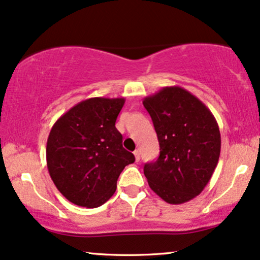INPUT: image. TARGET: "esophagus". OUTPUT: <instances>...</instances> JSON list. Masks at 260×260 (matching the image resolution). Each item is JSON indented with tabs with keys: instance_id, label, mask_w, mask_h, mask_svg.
Listing matches in <instances>:
<instances>
[{
	"instance_id": "esophagus-1",
	"label": "esophagus",
	"mask_w": 260,
	"mask_h": 260,
	"mask_svg": "<svg viewBox=\"0 0 260 260\" xmlns=\"http://www.w3.org/2000/svg\"><path fill=\"white\" fill-rule=\"evenodd\" d=\"M134 157H136V161H139L140 160V152L136 150L134 151Z\"/></svg>"
}]
</instances>
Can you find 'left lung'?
<instances>
[{"instance_id": "8db88e82", "label": "left lung", "mask_w": 260, "mask_h": 260, "mask_svg": "<svg viewBox=\"0 0 260 260\" xmlns=\"http://www.w3.org/2000/svg\"><path fill=\"white\" fill-rule=\"evenodd\" d=\"M153 121L160 154L144 166L148 185L170 203L200 195L219 161L221 136L212 112L181 86H165L144 99Z\"/></svg>"}]
</instances>
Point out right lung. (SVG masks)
<instances>
[{"instance_id":"right-lung-1","label":"right lung","mask_w":260,"mask_h":260,"mask_svg":"<svg viewBox=\"0 0 260 260\" xmlns=\"http://www.w3.org/2000/svg\"><path fill=\"white\" fill-rule=\"evenodd\" d=\"M123 98H91L69 109L51 128L46 161L54 185L79 207L96 208L116 190L124 166L136 160L122 147L115 122Z\"/></svg>"}]
</instances>
